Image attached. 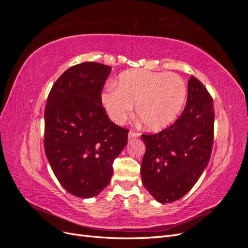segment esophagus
Listing matches in <instances>:
<instances>
[{
  "mask_svg": "<svg viewBox=\"0 0 248 248\" xmlns=\"http://www.w3.org/2000/svg\"><path fill=\"white\" fill-rule=\"evenodd\" d=\"M140 137V133L134 131V130H130L129 133H128V138L129 139H136V138H139Z\"/></svg>",
  "mask_w": 248,
  "mask_h": 248,
  "instance_id": "esophagus-1",
  "label": "esophagus"
}]
</instances>
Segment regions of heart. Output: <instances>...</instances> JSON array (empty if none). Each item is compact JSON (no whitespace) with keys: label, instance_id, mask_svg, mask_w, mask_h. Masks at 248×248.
Masks as SVG:
<instances>
[{"label":"heart","instance_id":"heart-1","mask_svg":"<svg viewBox=\"0 0 248 248\" xmlns=\"http://www.w3.org/2000/svg\"><path fill=\"white\" fill-rule=\"evenodd\" d=\"M186 97V82L177 73L132 70L122 73L117 89L107 90L101 100L115 123H124L137 107L138 117L146 128L158 130L175 121Z\"/></svg>","mask_w":248,"mask_h":248}]
</instances>
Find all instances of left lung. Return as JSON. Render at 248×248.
Listing matches in <instances>:
<instances>
[{
	"mask_svg": "<svg viewBox=\"0 0 248 248\" xmlns=\"http://www.w3.org/2000/svg\"><path fill=\"white\" fill-rule=\"evenodd\" d=\"M213 138V99L206 87L190 77L181 116L158 133L141 134L146 144L140 167L145 188L162 204L184 197L207 167Z\"/></svg>",
	"mask_w": 248,
	"mask_h": 248,
	"instance_id": "obj_1",
	"label": "left lung"
}]
</instances>
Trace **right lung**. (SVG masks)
Returning a JSON list of instances; mask_svg holds the SVG:
<instances>
[{
	"label": "right lung",
	"mask_w": 248,
	"mask_h": 248,
	"mask_svg": "<svg viewBox=\"0 0 248 248\" xmlns=\"http://www.w3.org/2000/svg\"><path fill=\"white\" fill-rule=\"evenodd\" d=\"M111 68L84 62L67 69L52 86L44 110V150L64 189L89 199L109 184L112 162L128 129L112 123L101 91Z\"/></svg>",
	"instance_id": "obj_1"
}]
</instances>
